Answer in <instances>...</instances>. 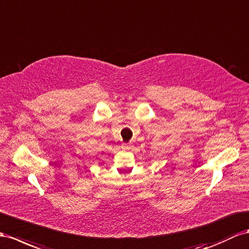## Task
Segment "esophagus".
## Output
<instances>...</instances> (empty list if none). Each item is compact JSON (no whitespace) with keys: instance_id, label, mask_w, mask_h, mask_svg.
<instances>
[{"instance_id":"obj_1","label":"esophagus","mask_w":249,"mask_h":249,"mask_svg":"<svg viewBox=\"0 0 249 249\" xmlns=\"http://www.w3.org/2000/svg\"><path fill=\"white\" fill-rule=\"evenodd\" d=\"M130 147H131V145L129 143H124L123 144V148H125V149H129Z\"/></svg>"}]
</instances>
